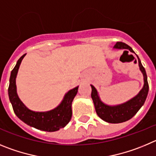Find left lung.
I'll use <instances>...</instances> for the list:
<instances>
[{
	"mask_svg": "<svg viewBox=\"0 0 156 156\" xmlns=\"http://www.w3.org/2000/svg\"><path fill=\"white\" fill-rule=\"evenodd\" d=\"M113 48L127 50L123 53H125V52L128 53V50L132 52V53H134L131 47H129L128 45H127L126 43H122V42H117L115 44ZM137 60H138L140 70L142 72L143 76H144V86H143L142 89L139 92V93L137 94L136 96H134L133 99H130L123 104L117 105V106H109V105L103 103L100 100L97 90L95 89L93 85H91V87H92L91 96H92V99L93 100L95 111H96L98 116L104 121L111 123H119L127 121V120L132 118L133 116L137 113V112L141 109V106L144 105L147 95H148V79H147L146 71L141 64V61H140L139 57H137Z\"/></svg>",
	"mask_w": 156,
	"mask_h": 156,
	"instance_id": "obj_1",
	"label": "left lung"
}]
</instances>
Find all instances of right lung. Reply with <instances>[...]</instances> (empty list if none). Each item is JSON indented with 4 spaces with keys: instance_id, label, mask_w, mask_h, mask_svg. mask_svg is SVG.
Returning <instances> with one entry per match:
<instances>
[{
    "instance_id": "obj_1",
    "label": "right lung",
    "mask_w": 156,
    "mask_h": 156,
    "mask_svg": "<svg viewBox=\"0 0 156 156\" xmlns=\"http://www.w3.org/2000/svg\"><path fill=\"white\" fill-rule=\"evenodd\" d=\"M25 56L26 54L22 55L17 61L16 65L11 72L10 76L8 96L14 112L21 120L30 127L49 132L57 131L65 127L71 120L72 116L71 103L78 92V86L67 92L61 104L55 109L47 112H35L30 110L23 104L18 96L15 82L19 66Z\"/></svg>"
}]
</instances>
